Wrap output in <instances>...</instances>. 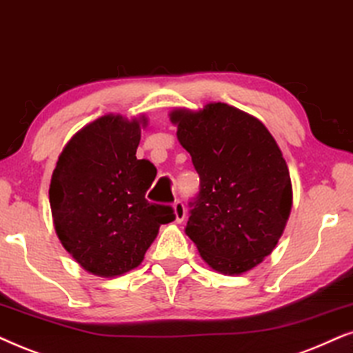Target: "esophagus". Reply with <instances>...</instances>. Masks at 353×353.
I'll return each mask as SVG.
<instances>
[{"label":"esophagus","mask_w":353,"mask_h":353,"mask_svg":"<svg viewBox=\"0 0 353 353\" xmlns=\"http://www.w3.org/2000/svg\"><path fill=\"white\" fill-rule=\"evenodd\" d=\"M172 208H174V219H176V223H182L185 218V206L182 203L181 200H176L172 203Z\"/></svg>","instance_id":"1"}]
</instances>
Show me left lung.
<instances>
[{
	"label": "left lung",
	"mask_w": 353,
	"mask_h": 353,
	"mask_svg": "<svg viewBox=\"0 0 353 353\" xmlns=\"http://www.w3.org/2000/svg\"><path fill=\"white\" fill-rule=\"evenodd\" d=\"M171 121L200 176L185 234L213 270L250 271L274 250L292 208L278 143L256 117L225 103L174 110Z\"/></svg>",
	"instance_id": "8db88e82"
}]
</instances>
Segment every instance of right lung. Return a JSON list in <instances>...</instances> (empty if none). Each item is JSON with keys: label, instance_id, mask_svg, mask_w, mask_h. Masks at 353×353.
Here are the masks:
<instances>
[{"label": "right lung", "instance_id": "1", "mask_svg": "<svg viewBox=\"0 0 353 353\" xmlns=\"http://www.w3.org/2000/svg\"><path fill=\"white\" fill-rule=\"evenodd\" d=\"M140 124L147 119L112 114L90 122L69 140L51 176L61 243L83 270L103 278L137 268L159 225L174 221L172 206L145 199L157 168L135 157Z\"/></svg>", "mask_w": 353, "mask_h": 353}]
</instances>
